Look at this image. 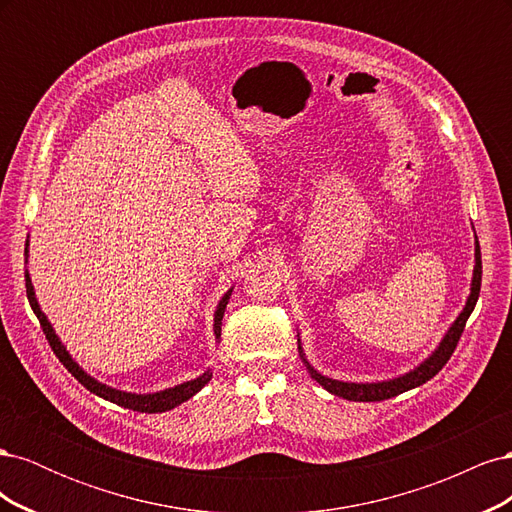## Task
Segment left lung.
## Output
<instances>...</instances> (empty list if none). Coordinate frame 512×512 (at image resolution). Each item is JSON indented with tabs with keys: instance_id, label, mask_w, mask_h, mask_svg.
I'll list each match as a JSON object with an SVG mask.
<instances>
[{
	"instance_id": "8db88e82",
	"label": "left lung",
	"mask_w": 512,
	"mask_h": 512,
	"mask_svg": "<svg viewBox=\"0 0 512 512\" xmlns=\"http://www.w3.org/2000/svg\"><path fill=\"white\" fill-rule=\"evenodd\" d=\"M480 280H483V262H480V245H478V239H476V265H474L472 292H470V297H468V303H466V307H463V312L459 314V318L453 322V327L448 329V333L444 335V339H442V344L438 346V350L433 352L425 363H421L416 369H412L410 374L399 376V378L389 380V382H374V384L339 382V380H333V378H327V376L318 374V371L305 361L303 350H301V346H299L303 361H305V365H307L309 376H312L320 386H324V389H327L329 393H333V395H337V397L350 399V401H384V399L397 397L399 393H406V391L414 389V386L425 384L427 380H431L433 376H436L438 371L446 365V361L453 356V352H455V348H457V344H459V337H461L463 329H466V322H468L470 314L474 312V305H476V301H478Z\"/></svg>"
}]
</instances>
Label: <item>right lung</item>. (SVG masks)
<instances>
[{"label": "right lung", "instance_id": "obj_1", "mask_svg": "<svg viewBox=\"0 0 512 512\" xmlns=\"http://www.w3.org/2000/svg\"><path fill=\"white\" fill-rule=\"evenodd\" d=\"M25 252H27V250H25ZM25 288H27V299H29V305H32L34 314L38 316V320H40V327H42V331H44L46 339H49V344H51V348H53V352H55L57 359H59L61 363H64V367L70 371V374H72L76 380H79V382L85 386L87 391L96 393L98 397H104V399L113 401V404L123 406V408H130V410H136V412H147V414H153V412H166V410H170V408H175V406L183 404V401H188L194 393H198V391L203 389V386L211 380V371H205V374H203V376H198L196 380L177 384V386H173V389H166V391H160V393L136 395V393H123V391L111 389V386H106V384H102V382L94 380L91 376H87L85 371L72 361V356L66 352L64 344H61V342H59V337L55 335V331H53V327H51V322L46 320V316L42 314V309H40V305H38V301H36V294H34L32 280H29V273H25ZM230 292H232V290H228V292L224 294L222 301H220V305H218V309H215V324H213L215 337H220V333H222V318H224V309H226L228 299H230Z\"/></svg>", "mask_w": 512, "mask_h": 512}]
</instances>
